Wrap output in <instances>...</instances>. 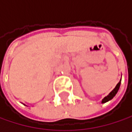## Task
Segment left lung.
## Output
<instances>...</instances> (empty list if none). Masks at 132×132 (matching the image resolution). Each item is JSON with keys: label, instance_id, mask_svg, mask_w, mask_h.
I'll use <instances>...</instances> for the list:
<instances>
[{"label": "left lung", "instance_id": "1", "mask_svg": "<svg viewBox=\"0 0 132 132\" xmlns=\"http://www.w3.org/2000/svg\"><path fill=\"white\" fill-rule=\"evenodd\" d=\"M120 81L117 83V85L116 86V87L112 90L111 92H110V94L108 95V96H106L105 97H104L103 99H102V103H105V102H108V101H109V100H111L112 98H113L115 95H116V94L117 93V91H118V90H119V88H120Z\"/></svg>", "mask_w": 132, "mask_h": 132}]
</instances>
